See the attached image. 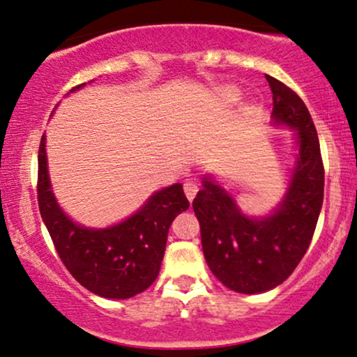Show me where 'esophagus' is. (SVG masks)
I'll return each instance as SVG.
<instances>
[{"label": "esophagus", "instance_id": "esophagus-1", "mask_svg": "<svg viewBox=\"0 0 357 357\" xmlns=\"http://www.w3.org/2000/svg\"><path fill=\"white\" fill-rule=\"evenodd\" d=\"M197 190H199V185L195 182H192V180H187V182L183 183V192H185L189 201H192L195 194H197Z\"/></svg>", "mask_w": 357, "mask_h": 357}]
</instances>
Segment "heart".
Wrapping results in <instances>:
<instances>
[{
	"label": "heart",
	"instance_id": "heart-1",
	"mask_svg": "<svg viewBox=\"0 0 357 357\" xmlns=\"http://www.w3.org/2000/svg\"><path fill=\"white\" fill-rule=\"evenodd\" d=\"M228 97L229 98H235V93H233V91H228Z\"/></svg>",
	"mask_w": 357,
	"mask_h": 357
}]
</instances>
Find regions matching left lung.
Listing matches in <instances>:
<instances>
[{"label":"left lung","instance_id":"left-lung-1","mask_svg":"<svg viewBox=\"0 0 357 357\" xmlns=\"http://www.w3.org/2000/svg\"><path fill=\"white\" fill-rule=\"evenodd\" d=\"M266 78L274 121L298 131L300 151L284 201L272 216L252 220L208 177L192 202L211 272L226 287L245 294L269 291L293 274L308 250L324 202L325 170L312 116L289 86Z\"/></svg>","mask_w":357,"mask_h":357}]
</instances>
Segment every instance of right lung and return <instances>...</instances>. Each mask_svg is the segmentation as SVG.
Segmentation results:
<instances>
[{
    "label": "right lung",
    "mask_w": 357,
    "mask_h": 357,
    "mask_svg": "<svg viewBox=\"0 0 357 357\" xmlns=\"http://www.w3.org/2000/svg\"><path fill=\"white\" fill-rule=\"evenodd\" d=\"M78 85L73 90H78ZM71 90V91H73ZM37 201L57 255L73 278L102 298L126 300L143 293L158 278L168 228L189 209L180 183L153 194L131 218L107 229L73 223L59 209L47 175L45 136L39 144Z\"/></svg>",
    "instance_id": "add662e5"
}]
</instances>
